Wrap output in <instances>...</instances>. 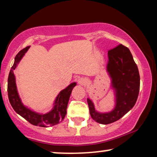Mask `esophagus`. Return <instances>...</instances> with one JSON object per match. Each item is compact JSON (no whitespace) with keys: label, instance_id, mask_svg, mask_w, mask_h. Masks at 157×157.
<instances>
[{"label":"esophagus","instance_id":"1","mask_svg":"<svg viewBox=\"0 0 157 157\" xmlns=\"http://www.w3.org/2000/svg\"><path fill=\"white\" fill-rule=\"evenodd\" d=\"M77 82H78V83L79 85H83L85 83V79L83 78H78V79H77Z\"/></svg>","mask_w":157,"mask_h":157}]
</instances>
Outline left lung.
Wrapping results in <instances>:
<instances>
[{"label": "left lung", "instance_id": "obj_1", "mask_svg": "<svg viewBox=\"0 0 157 157\" xmlns=\"http://www.w3.org/2000/svg\"><path fill=\"white\" fill-rule=\"evenodd\" d=\"M106 71L111 78L115 94V106L112 111L99 113L94 103L87 98L92 119L101 124L115 122L128 113L136 104L140 87V76L129 49L120 44L109 51Z\"/></svg>", "mask_w": 157, "mask_h": 157}]
</instances>
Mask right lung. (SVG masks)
<instances>
[{"label": "right lung", "mask_w": 157, "mask_h": 157, "mask_svg": "<svg viewBox=\"0 0 157 157\" xmlns=\"http://www.w3.org/2000/svg\"><path fill=\"white\" fill-rule=\"evenodd\" d=\"M29 48L30 46L25 47L23 50L19 51L15 57L14 63L10 71L8 78V99L15 111L33 125L41 126V127L54 126L63 121L65 118L68 100L72 90L76 85V83H71L58 94L53 104V109L48 113H37L24 106L18 95L13 71L16 69L18 63Z\"/></svg>", "instance_id": "1"}]
</instances>
